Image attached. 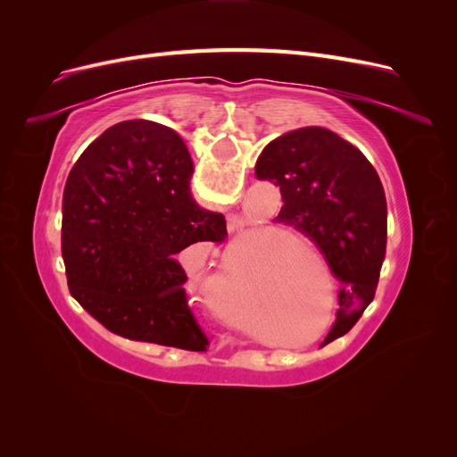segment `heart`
<instances>
[{
	"label": "heart",
	"mask_w": 457,
	"mask_h": 457,
	"mask_svg": "<svg viewBox=\"0 0 457 457\" xmlns=\"http://www.w3.org/2000/svg\"><path fill=\"white\" fill-rule=\"evenodd\" d=\"M244 262L245 255L240 253L237 257V262H234L228 270L213 276L204 287V299L207 309H210L220 322L234 329L252 331L253 314L250 303H247L250 301V294H247V289L240 280L242 270L245 267Z\"/></svg>",
	"instance_id": "heart-1"
}]
</instances>
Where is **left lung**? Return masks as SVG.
<instances>
[{
    "instance_id": "1",
    "label": "left lung",
    "mask_w": 457,
    "mask_h": 457,
    "mask_svg": "<svg viewBox=\"0 0 457 457\" xmlns=\"http://www.w3.org/2000/svg\"><path fill=\"white\" fill-rule=\"evenodd\" d=\"M255 175L280 187L278 223L312 240L341 282L328 345L347 334L376 295L386 247L379 175L361 150L324 128L276 137L257 158Z\"/></svg>"
}]
</instances>
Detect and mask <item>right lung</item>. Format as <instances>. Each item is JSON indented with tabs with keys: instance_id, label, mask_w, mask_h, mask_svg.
<instances>
[{
	"instance_id": "right-lung-1",
	"label": "right lung",
	"mask_w": 457,
	"mask_h": 457,
	"mask_svg": "<svg viewBox=\"0 0 457 457\" xmlns=\"http://www.w3.org/2000/svg\"><path fill=\"white\" fill-rule=\"evenodd\" d=\"M185 141L150 120L108 128L78 158L62 196L68 289L116 336L185 351L207 337L188 309L177 253L223 242L220 213L190 196Z\"/></svg>"
}]
</instances>
